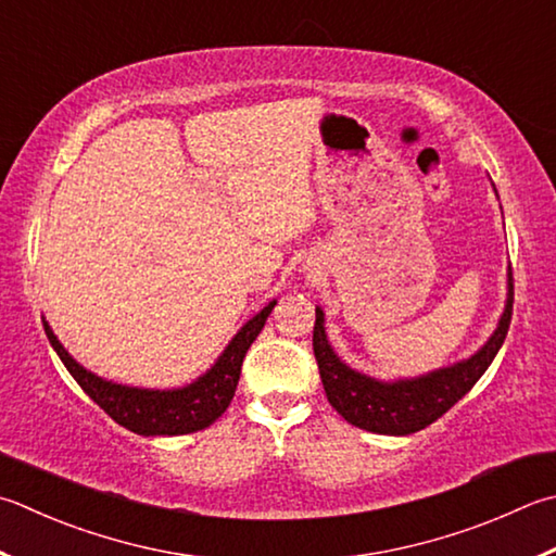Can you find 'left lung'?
Masks as SVG:
<instances>
[{"label": "left lung", "instance_id": "obj_1", "mask_svg": "<svg viewBox=\"0 0 556 556\" xmlns=\"http://www.w3.org/2000/svg\"><path fill=\"white\" fill-rule=\"evenodd\" d=\"M513 314V274H508L506 307L501 314L496 331L481 349L447 368L412 377V380L382 382L370 375H363L345 365L327 339L324 329V312L317 307L314 321V358L319 365L321 384L329 404L345 421L370 433L382 435H408L438 421L450 406H455L472 390L481 375L486 372L491 361L506 341Z\"/></svg>", "mask_w": 556, "mask_h": 556}]
</instances>
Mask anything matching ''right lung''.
Here are the masks:
<instances>
[{"mask_svg":"<svg viewBox=\"0 0 556 556\" xmlns=\"http://www.w3.org/2000/svg\"><path fill=\"white\" fill-rule=\"evenodd\" d=\"M274 307L276 300L268 302L256 317H251L237 331V337L227 343V349L211 370L198 377L195 382L179 387V390H140V387L103 380L72 358L48 327V321H43V327L50 345L65 363L70 375L115 424L138 435H186L203 431L227 412L249 345L256 341Z\"/></svg>","mask_w":556,"mask_h":556,"instance_id":"add662e5","label":"right lung"}]
</instances>
